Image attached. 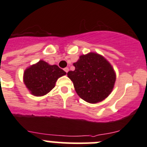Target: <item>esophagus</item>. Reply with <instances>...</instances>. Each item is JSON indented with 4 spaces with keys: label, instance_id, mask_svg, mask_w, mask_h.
<instances>
[{
    "label": "esophagus",
    "instance_id": "esophagus-1",
    "mask_svg": "<svg viewBox=\"0 0 147 147\" xmlns=\"http://www.w3.org/2000/svg\"><path fill=\"white\" fill-rule=\"evenodd\" d=\"M64 71H65L66 73H67V72H68V71H69V69H68V67H65Z\"/></svg>",
    "mask_w": 147,
    "mask_h": 147
}]
</instances>
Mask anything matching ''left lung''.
Returning a JSON list of instances; mask_svg holds the SVG:
<instances>
[{"label": "left lung", "instance_id": "left-lung-1", "mask_svg": "<svg viewBox=\"0 0 147 147\" xmlns=\"http://www.w3.org/2000/svg\"><path fill=\"white\" fill-rule=\"evenodd\" d=\"M73 65L75 70L68 71L67 75L74 83L76 93L85 102H102L112 92L116 75L103 56L94 52L83 54Z\"/></svg>", "mask_w": 147, "mask_h": 147}]
</instances>
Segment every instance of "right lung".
<instances>
[{"mask_svg":"<svg viewBox=\"0 0 147 147\" xmlns=\"http://www.w3.org/2000/svg\"><path fill=\"white\" fill-rule=\"evenodd\" d=\"M66 73L57 65H51L40 60L25 70L23 82L30 93L35 96L47 94L55 87L56 82Z\"/></svg>","mask_w":147,"mask_h":147,"instance_id":"obj_1","label":"right lung"}]
</instances>
